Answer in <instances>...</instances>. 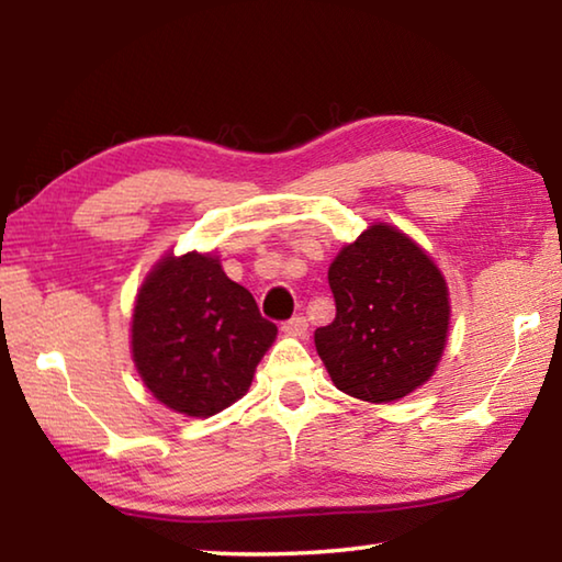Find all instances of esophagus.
Wrapping results in <instances>:
<instances>
[{"label":"esophagus","instance_id":"34e87169","mask_svg":"<svg viewBox=\"0 0 562 562\" xmlns=\"http://www.w3.org/2000/svg\"><path fill=\"white\" fill-rule=\"evenodd\" d=\"M282 329L288 331V335H292V337H304V335H307V319H304L302 315H294V317H290L288 322H284Z\"/></svg>","mask_w":562,"mask_h":562}]
</instances>
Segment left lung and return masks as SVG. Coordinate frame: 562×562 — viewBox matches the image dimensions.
Returning a JSON list of instances; mask_svg holds the SVG:
<instances>
[{"label": "left lung", "instance_id": "8db88e82", "mask_svg": "<svg viewBox=\"0 0 562 562\" xmlns=\"http://www.w3.org/2000/svg\"><path fill=\"white\" fill-rule=\"evenodd\" d=\"M337 317L315 331L331 382L361 402H396L429 382L449 331L439 268L392 225H372L329 265Z\"/></svg>", "mask_w": 562, "mask_h": 562}]
</instances>
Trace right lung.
I'll return each mask as SVG.
<instances>
[{"label":"right lung","mask_w":562,"mask_h":562,"mask_svg":"<svg viewBox=\"0 0 562 562\" xmlns=\"http://www.w3.org/2000/svg\"><path fill=\"white\" fill-rule=\"evenodd\" d=\"M278 327L211 255H168L133 310L131 347L144 384L173 412L207 418L237 402Z\"/></svg>","instance_id":"add662e5"}]
</instances>
